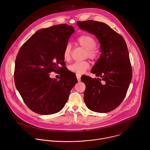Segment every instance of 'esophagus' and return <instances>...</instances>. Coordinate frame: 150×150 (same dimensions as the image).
<instances>
[{
  "label": "esophagus",
  "instance_id": "obj_1",
  "mask_svg": "<svg viewBox=\"0 0 150 150\" xmlns=\"http://www.w3.org/2000/svg\"><path fill=\"white\" fill-rule=\"evenodd\" d=\"M76 75V78H77L78 81H81V75L77 74Z\"/></svg>",
  "mask_w": 150,
  "mask_h": 150
}]
</instances>
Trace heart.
Segmentation results:
<instances>
[{
	"mask_svg": "<svg viewBox=\"0 0 150 150\" xmlns=\"http://www.w3.org/2000/svg\"><path fill=\"white\" fill-rule=\"evenodd\" d=\"M77 43L86 49L85 56L91 60H97L99 57V52L96 48L97 41L95 38L90 35H82L76 39ZM64 59L69 60L71 57V46L69 43L67 44L63 53ZM90 67V63L88 61L76 62L69 67V70L71 72L78 74H83Z\"/></svg>",
	"mask_w": 150,
	"mask_h": 150,
	"instance_id": "heart-1",
	"label": "heart"
}]
</instances>
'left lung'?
<instances>
[{
  "instance_id": "obj_1",
  "label": "left lung",
  "mask_w": 150,
  "mask_h": 150,
  "mask_svg": "<svg viewBox=\"0 0 150 150\" xmlns=\"http://www.w3.org/2000/svg\"><path fill=\"white\" fill-rule=\"evenodd\" d=\"M77 25L97 37L101 52L91 72L99 78L81 76L86 86L84 101L93 112H111L124 100L132 77L126 42L121 35L103 23L88 20L77 21Z\"/></svg>"
}]
</instances>
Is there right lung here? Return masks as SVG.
Segmentation results:
<instances>
[{
    "instance_id": "obj_1",
    "label": "right lung",
    "mask_w": 150,
    "mask_h": 150,
    "mask_svg": "<svg viewBox=\"0 0 150 150\" xmlns=\"http://www.w3.org/2000/svg\"><path fill=\"white\" fill-rule=\"evenodd\" d=\"M72 26L59 24L41 29L20 48L15 60L14 81L25 104L40 115L60 111L78 82L76 75L65 68L63 50L74 33ZM57 72L59 80L48 74Z\"/></svg>"
}]
</instances>
